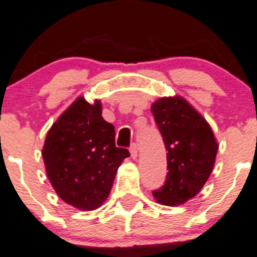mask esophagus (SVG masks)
<instances>
[{"label": "esophagus", "mask_w": 257, "mask_h": 257, "mask_svg": "<svg viewBox=\"0 0 257 257\" xmlns=\"http://www.w3.org/2000/svg\"><path fill=\"white\" fill-rule=\"evenodd\" d=\"M130 154H131V158H137L138 156V146L135 143H133L130 146Z\"/></svg>", "instance_id": "esophagus-1"}]
</instances>
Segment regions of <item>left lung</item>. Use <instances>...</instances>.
Instances as JSON below:
<instances>
[{"mask_svg": "<svg viewBox=\"0 0 257 257\" xmlns=\"http://www.w3.org/2000/svg\"><path fill=\"white\" fill-rule=\"evenodd\" d=\"M151 110L168 151L164 185L152 194L164 205H181L207 181L218 144L209 123L185 99L160 98Z\"/></svg>", "mask_w": 257, "mask_h": 257, "instance_id": "left-lung-1", "label": "left lung"}]
</instances>
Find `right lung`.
<instances>
[{
	"mask_svg": "<svg viewBox=\"0 0 257 257\" xmlns=\"http://www.w3.org/2000/svg\"><path fill=\"white\" fill-rule=\"evenodd\" d=\"M101 103L80 97L52 124L44 142L43 160L61 200L94 210L107 198L126 148L115 146L114 126L102 118Z\"/></svg>",
	"mask_w": 257,
	"mask_h": 257,
	"instance_id": "1",
	"label": "right lung"
}]
</instances>
